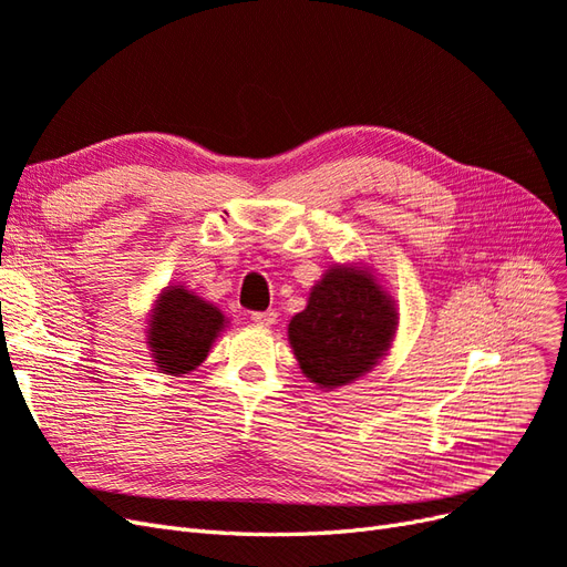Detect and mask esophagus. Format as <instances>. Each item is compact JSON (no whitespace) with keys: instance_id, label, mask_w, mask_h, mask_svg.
Returning a JSON list of instances; mask_svg holds the SVG:
<instances>
[{"instance_id":"1","label":"esophagus","mask_w":567,"mask_h":567,"mask_svg":"<svg viewBox=\"0 0 567 567\" xmlns=\"http://www.w3.org/2000/svg\"><path fill=\"white\" fill-rule=\"evenodd\" d=\"M277 312H274V310H267V312H252V321L257 323V326H271L274 321H277Z\"/></svg>"}]
</instances>
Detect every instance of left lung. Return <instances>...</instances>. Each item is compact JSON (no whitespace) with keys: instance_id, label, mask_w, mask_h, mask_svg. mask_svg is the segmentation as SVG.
<instances>
[{"instance_id":"8db88e82","label":"left lung","mask_w":567,"mask_h":567,"mask_svg":"<svg viewBox=\"0 0 567 567\" xmlns=\"http://www.w3.org/2000/svg\"><path fill=\"white\" fill-rule=\"evenodd\" d=\"M398 319L394 300L367 267L336 265L312 286L305 310L290 319L288 340L307 379L333 390L381 362Z\"/></svg>"}]
</instances>
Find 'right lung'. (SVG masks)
<instances>
[{"instance_id": "right-lung-1", "label": "right lung", "mask_w": 567, "mask_h": 567, "mask_svg": "<svg viewBox=\"0 0 567 567\" xmlns=\"http://www.w3.org/2000/svg\"><path fill=\"white\" fill-rule=\"evenodd\" d=\"M227 326L225 315L184 286H167L148 315L146 342L161 373L182 375L200 367L215 338Z\"/></svg>"}]
</instances>
